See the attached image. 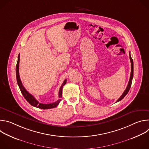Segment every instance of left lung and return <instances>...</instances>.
<instances>
[{
  "instance_id": "1",
  "label": "left lung",
  "mask_w": 149,
  "mask_h": 149,
  "mask_svg": "<svg viewBox=\"0 0 149 149\" xmlns=\"http://www.w3.org/2000/svg\"><path fill=\"white\" fill-rule=\"evenodd\" d=\"M129 55H130V62H131V74H130V79H129L128 85H127L125 90L124 91V93L121 95V97L118 99L117 102H118V101H121L123 98H124V97L127 95V94L129 93V91L130 90V88L131 87V86H132V80H133V59H132V58L131 57V55H130V52H129Z\"/></svg>"
}]
</instances>
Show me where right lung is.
I'll return each mask as SVG.
<instances>
[{
	"mask_svg": "<svg viewBox=\"0 0 149 149\" xmlns=\"http://www.w3.org/2000/svg\"><path fill=\"white\" fill-rule=\"evenodd\" d=\"M19 59H20V55H18V59H17V64H16V79H17V82L18 84V86L19 87V89L22 93V95L25 97V98L26 100V101L33 107L40 109H53L56 107V106L59 104V102L61 101V97H62V88L63 86L66 84L67 82V79H65V81H63V84H62V86L59 89V97L60 98L58 100H57L56 102H53V103H50V104H42L40 103L39 101H38L35 98L31 95L30 93L26 91V90L24 88V86L22 85V82H21V80L20 79V76H19Z\"/></svg>",
	"mask_w": 149,
	"mask_h": 149,
	"instance_id": "obj_1",
	"label": "right lung"
}]
</instances>
